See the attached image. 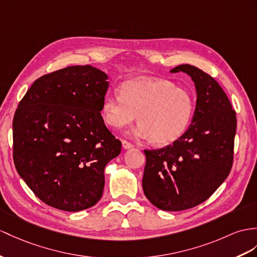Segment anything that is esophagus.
Segmentation results:
<instances>
[{"instance_id": "obj_1", "label": "esophagus", "mask_w": 257, "mask_h": 257, "mask_svg": "<svg viewBox=\"0 0 257 257\" xmlns=\"http://www.w3.org/2000/svg\"><path fill=\"white\" fill-rule=\"evenodd\" d=\"M122 146H123L124 149H130V148L133 147L132 144H131L130 142H127V141H124V140L122 141Z\"/></svg>"}]
</instances>
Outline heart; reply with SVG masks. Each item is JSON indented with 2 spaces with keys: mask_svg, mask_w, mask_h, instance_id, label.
<instances>
[{
  "mask_svg": "<svg viewBox=\"0 0 257 257\" xmlns=\"http://www.w3.org/2000/svg\"><path fill=\"white\" fill-rule=\"evenodd\" d=\"M195 111L193 93L167 79L135 78L124 81L120 95L105 96L101 105L103 122L122 128L133 123L134 135L156 145H167L180 139L189 127Z\"/></svg>",
  "mask_w": 257,
  "mask_h": 257,
  "instance_id": "1",
  "label": "heart"
}]
</instances>
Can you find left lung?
<instances>
[{
	"label": "left lung",
	"mask_w": 257,
	"mask_h": 257,
	"mask_svg": "<svg viewBox=\"0 0 257 257\" xmlns=\"http://www.w3.org/2000/svg\"><path fill=\"white\" fill-rule=\"evenodd\" d=\"M195 83L193 121L172 145L145 149L143 190L162 210L180 211L202 204L227 179L233 164L235 111L218 81L190 64L174 67Z\"/></svg>",
	"instance_id": "1"
}]
</instances>
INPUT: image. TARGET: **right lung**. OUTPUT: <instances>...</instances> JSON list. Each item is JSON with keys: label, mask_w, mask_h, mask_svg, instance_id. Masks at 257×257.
I'll return each mask as SVG.
<instances>
[{"label": "right lung", "mask_w": 257, "mask_h": 257, "mask_svg": "<svg viewBox=\"0 0 257 257\" xmlns=\"http://www.w3.org/2000/svg\"><path fill=\"white\" fill-rule=\"evenodd\" d=\"M107 74L76 65L43 75L18 103L13 159L18 174L41 201L64 211L96 205L104 167L122 143L102 120Z\"/></svg>", "instance_id": "add662e5"}]
</instances>
